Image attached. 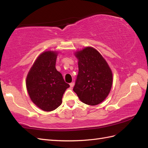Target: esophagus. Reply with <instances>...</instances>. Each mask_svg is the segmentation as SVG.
<instances>
[{
  "instance_id": "34e87169",
  "label": "esophagus",
  "mask_w": 148,
  "mask_h": 148,
  "mask_svg": "<svg viewBox=\"0 0 148 148\" xmlns=\"http://www.w3.org/2000/svg\"><path fill=\"white\" fill-rule=\"evenodd\" d=\"M74 86V83H70V86H71V88H72Z\"/></svg>"
}]
</instances>
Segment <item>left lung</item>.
Here are the masks:
<instances>
[{"label": "left lung", "instance_id": "left-lung-1", "mask_svg": "<svg viewBox=\"0 0 148 148\" xmlns=\"http://www.w3.org/2000/svg\"><path fill=\"white\" fill-rule=\"evenodd\" d=\"M79 72L73 88L82 102L96 106L108 96L112 85V73L102 55L92 47L74 53Z\"/></svg>", "mask_w": 148, "mask_h": 148}]
</instances>
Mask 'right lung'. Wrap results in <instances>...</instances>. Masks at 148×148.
<instances>
[{"instance_id": "add662e5", "label": "right lung", "mask_w": 148, "mask_h": 148, "mask_svg": "<svg viewBox=\"0 0 148 148\" xmlns=\"http://www.w3.org/2000/svg\"><path fill=\"white\" fill-rule=\"evenodd\" d=\"M58 53H42L30 68L26 79L28 93L33 103L45 111H51L61 105L62 97L70 86L56 69Z\"/></svg>"}]
</instances>
